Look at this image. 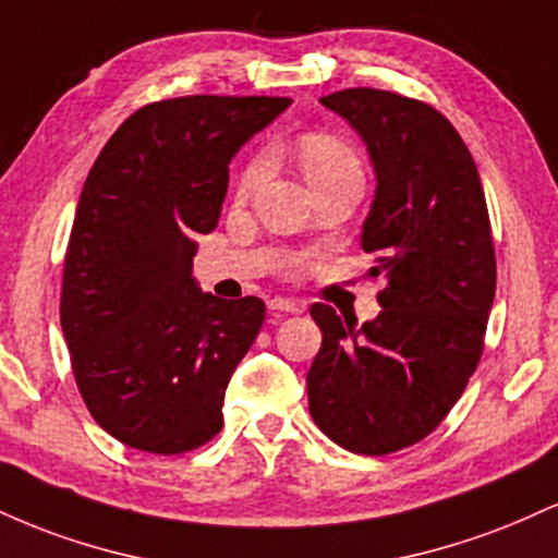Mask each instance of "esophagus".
Listing matches in <instances>:
<instances>
[{
	"instance_id": "esophagus-1",
	"label": "esophagus",
	"mask_w": 558,
	"mask_h": 558,
	"mask_svg": "<svg viewBox=\"0 0 558 558\" xmlns=\"http://www.w3.org/2000/svg\"><path fill=\"white\" fill-rule=\"evenodd\" d=\"M267 310H270V312H286V315H299L304 306H301L299 301H291V299H270V301H267Z\"/></svg>"
}]
</instances>
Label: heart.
Returning <instances> with one entry per match:
<instances>
[{
    "label": "heart",
    "mask_w": 558,
    "mask_h": 558,
    "mask_svg": "<svg viewBox=\"0 0 558 558\" xmlns=\"http://www.w3.org/2000/svg\"><path fill=\"white\" fill-rule=\"evenodd\" d=\"M296 159L301 170H304V178L312 183V189L330 181V178L341 175V172L360 170V159H356L354 149H351L343 138L323 131L304 133V136L296 141ZM265 175L267 157L254 155L239 172V194H252V191L265 181Z\"/></svg>",
    "instance_id": "1"
}]
</instances>
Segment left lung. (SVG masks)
I'll return each mask as SVG.
<instances>
[{"mask_svg":"<svg viewBox=\"0 0 558 558\" xmlns=\"http://www.w3.org/2000/svg\"><path fill=\"white\" fill-rule=\"evenodd\" d=\"M373 159L362 228L380 315L356 325L312 304L323 345L306 375L315 425L345 451L386 457L430 435L483 356L496 252L475 159L430 105L380 88L323 96Z\"/></svg>","mask_w":558,"mask_h":558,"instance_id":"1","label":"left lung"}]
</instances>
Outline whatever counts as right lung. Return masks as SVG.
I'll return each mask as SVG.
<instances>
[{
	"label": "right lung",
	"mask_w": 558,
	"mask_h": 558,
	"mask_svg": "<svg viewBox=\"0 0 558 558\" xmlns=\"http://www.w3.org/2000/svg\"><path fill=\"white\" fill-rule=\"evenodd\" d=\"M288 96H178L125 120L83 183L60 323L75 383L101 430L149 453H185L222 427L230 375L265 319L257 296L196 286L198 233H213L228 162Z\"/></svg>",
	"instance_id": "right-lung-1"
}]
</instances>
